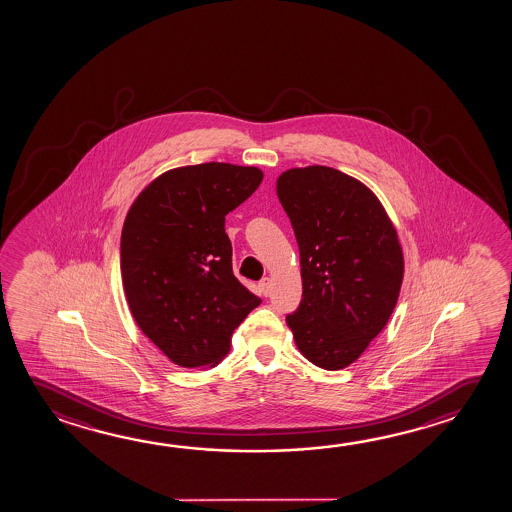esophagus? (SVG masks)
<instances>
[{"label":"esophagus","instance_id":"obj_1","mask_svg":"<svg viewBox=\"0 0 512 512\" xmlns=\"http://www.w3.org/2000/svg\"><path fill=\"white\" fill-rule=\"evenodd\" d=\"M258 288H260L261 295H265V297L270 295V288H272V286H270V279H268V277H263L260 283H258Z\"/></svg>","mask_w":512,"mask_h":512}]
</instances>
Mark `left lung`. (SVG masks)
Segmentation results:
<instances>
[{"instance_id":"1","label":"left lung","mask_w":512,"mask_h":512,"mask_svg":"<svg viewBox=\"0 0 512 512\" xmlns=\"http://www.w3.org/2000/svg\"><path fill=\"white\" fill-rule=\"evenodd\" d=\"M277 195L301 251L302 301L286 322L313 365L340 370L395 309L404 277L397 231L363 183L331 167L283 172Z\"/></svg>"}]
</instances>
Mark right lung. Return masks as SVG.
Wrapping results in <instances>:
<instances>
[{"mask_svg": "<svg viewBox=\"0 0 512 512\" xmlns=\"http://www.w3.org/2000/svg\"><path fill=\"white\" fill-rule=\"evenodd\" d=\"M260 169L201 163L165 172L138 195L121 236V274L133 318L176 365L226 356L260 306L233 274L226 215L260 187Z\"/></svg>", "mask_w": 512, "mask_h": 512, "instance_id": "right-lung-1", "label": "right lung"}]
</instances>
